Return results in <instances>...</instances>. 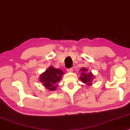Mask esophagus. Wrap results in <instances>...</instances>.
<instances>
[{
    "mask_svg": "<svg viewBox=\"0 0 130 130\" xmlns=\"http://www.w3.org/2000/svg\"><path fill=\"white\" fill-rule=\"evenodd\" d=\"M73 69L72 67V68L67 69V72H73Z\"/></svg>",
    "mask_w": 130,
    "mask_h": 130,
    "instance_id": "obj_1",
    "label": "esophagus"
}]
</instances>
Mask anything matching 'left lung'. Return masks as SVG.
<instances>
[{"label":"left lung","instance_id":"1","mask_svg":"<svg viewBox=\"0 0 130 130\" xmlns=\"http://www.w3.org/2000/svg\"><path fill=\"white\" fill-rule=\"evenodd\" d=\"M81 76L80 77V79L83 83H86V85L90 86L92 84V82L93 80L94 76L91 72L88 73V70L86 68H82L81 69Z\"/></svg>","mask_w":130,"mask_h":130}]
</instances>
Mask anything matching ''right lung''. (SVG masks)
<instances>
[{"label": "right lung", "mask_w": 130, "mask_h": 130, "mask_svg": "<svg viewBox=\"0 0 130 130\" xmlns=\"http://www.w3.org/2000/svg\"><path fill=\"white\" fill-rule=\"evenodd\" d=\"M64 72L61 69L50 66L40 76V80L45 88L50 90H55L57 83L60 80Z\"/></svg>", "instance_id": "add662e5"}]
</instances>
